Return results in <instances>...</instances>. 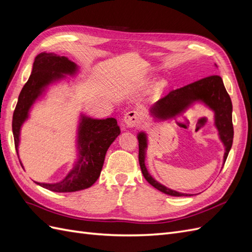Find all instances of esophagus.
Segmentation results:
<instances>
[{
    "instance_id": "obj_1",
    "label": "esophagus",
    "mask_w": 252,
    "mask_h": 252,
    "mask_svg": "<svg viewBox=\"0 0 252 252\" xmlns=\"http://www.w3.org/2000/svg\"><path fill=\"white\" fill-rule=\"evenodd\" d=\"M141 114L138 111H129L125 114L124 117V122L127 127L129 128H134V127H138L141 123Z\"/></svg>"
}]
</instances>
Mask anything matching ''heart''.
Here are the masks:
<instances>
[{
  "mask_svg": "<svg viewBox=\"0 0 252 252\" xmlns=\"http://www.w3.org/2000/svg\"><path fill=\"white\" fill-rule=\"evenodd\" d=\"M161 85H162V84H158V87H161Z\"/></svg>",
  "mask_w": 252,
  "mask_h": 252,
  "instance_id": "obj_1",
  "label": "heart"
}]
</instances>
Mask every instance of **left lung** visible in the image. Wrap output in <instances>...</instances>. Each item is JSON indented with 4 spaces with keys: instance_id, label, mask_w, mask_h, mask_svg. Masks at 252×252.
Listing matches in <instances>:
<instances>
[{
    "instance_id": "8db88e82",
    "label": "left lung",
    "mask_w": 252,
    "mask_h": 252,
    "mask_svg": "<svg viewBox=\"0 0 252 252\" xmlns=\"http://www.w3.org/2000/svg\"><path fill=\"white\" fill-rule=\"evenodd\" d=\"M217 66V65H216ZM194 103H203L215 112V125L219 131L220 140L225 147L223 166L228 154L231 149L233 141L232 125V103L220 75H210L194 83L170 91L166 96L158 100L150 108V116L156 121H167L187 110ZM139 140V162L144 178L150 185L159 191L172 196H189L191 194L178 192L167 188L161 183L156 181L148 172L145 158L148 145L147 134L141 131L138 134Z\"/></svg>"
}]
</instances>
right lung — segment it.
<instances>
[{"instance_id": "1", "label": "right lung", "mask_w": 252, "mask_h": 252, "mask_svg": "<svg viewBox=\"0 0 252 252\" xmlns=\"http://www.w3.org/2000/svg\"><path fill=\"white\" fill-rule=\"evenodd\" d=\"M78 71V65L66 57L42 52L35 58L32 74L21 90L12 117V132L18 156L21 127L28 119L30 108L50 84L63 80L66 74H77ZM120 133L121 129L114 118L98 120L81 114L77 132L79 155L73 168L58 183H35L55 192H73L93 186L101 174L106 152Z\"/></svg>"}]
</instances>
